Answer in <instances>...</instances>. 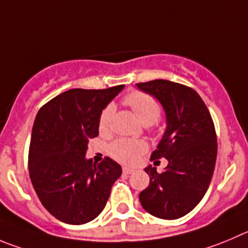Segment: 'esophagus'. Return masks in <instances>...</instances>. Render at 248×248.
I'll return each mask as SVG.
<instances>
[{
	"mask_svg": "<svg viewBox=\"0 0 248 248\" xmlns=\"http://www.w3.org/2000/svg\"><path fill=\"white\" fill-rule=\"evenodd\" d=\"M122 171H124V173H126V175H131V173L135 172V169L124 168V169H122Z\"/></svg>",
	"mask_w": 248,
	"mask_h": 248,
	"instance_id": "34e87169",
	"label": "esophagus"
}]
</instances>
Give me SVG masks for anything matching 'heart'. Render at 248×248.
<instances>
[{
    "mask_svg": "<svg viewBox=\"0 0 248 248\" xmlns=\"http://www.w3.org/2000/svg\"><path fill=\"white\" fill-rule=\"evenodd\" d=\"M124 103L133 110L140 121L145 126L155 124L160 117L161 108L158 101L152 95L143 92H132L124 98ZM113 108L106 106L99 117V132L108 135L111 131ZM110 154L112 158L124 164H133L140 159L142 154L148 150V144L140 140H126L121 138L110 145Z\"/></svg>",
    "mask_w": 248,
    "mask_h": 248,
    "instance_id": "obj_1",
    "label": "heart"
}]
</instances>
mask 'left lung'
<instances>
[{
    "instance_id": "obj_1",
    "label": "left lung",
    "mask_w": 248,
    "mask_h": 248,
    "mask_svg": "<svg viewBox=\"0 0 248 248\" xmlns=\"http://www.w3.org/2000/svg\"><path fill=\"white\" fill-rule=\"evenodd\" d=\"M158 99L166 113V131L150 160L168 159L163 172L149 165V186L140 202L149 214L173 220L188 214L202 201L212 181L217 160V133L210 112L198 93L187 85L155 79L138 83Z\"/></svg>"
}]
</instances>
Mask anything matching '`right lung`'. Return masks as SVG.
Listing matches in <instances>:
<instances>
[{
	"label": "right lung",
	"instance_id": "obj_1",
	"mask_svg": "<svg viewBox=\"0 0 248 248\" xmlns=\"http://www.w3.org/2000/svg\"><path fill=\"white\" fill-rule=\"evenodd\" d=\"M71 89L41 106L34 121L28 166L41 204L71 225L95 219L122 173L106 156L98 165L85 159L88 142L99 135V117L124 89Z\"/></svg>",
	"mask_w": 248,
	"mask_h": 248
}]
</instances>
